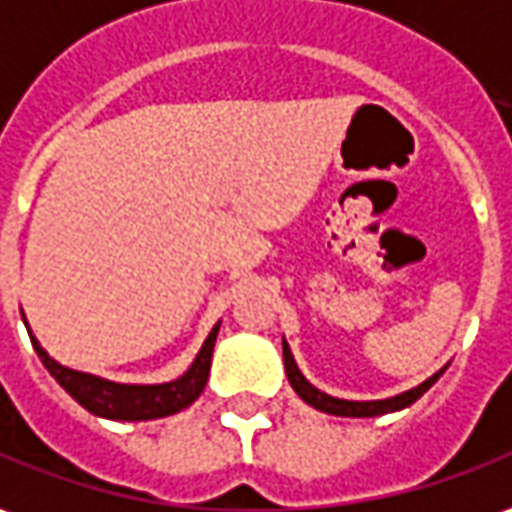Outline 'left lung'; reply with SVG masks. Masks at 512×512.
<instances>
[{
    "label": "left lung",
    "mask_w": 512,
    "mask_h": 512,
    "mask_svg": "<svg viewBox=\"0 0 512 512\" xmlns=\"http://www.w3.org/2000/svg\"><path fill=\"white\" fill-rule=\"evenodd\" d=\"M284 370H287V379H290L292 390H295L309 407H315V410L320 412H329V415H343V418H376V415L404 410V407L415 404V401L424 396L426 390L443 376V370H438L435 376H429V379L418 384V387H412L407 393H398V396L393 398H382V401H345V398L329 396V393L317 390L312 382H306V376H303L301 370H298V365H295V357H292L287 340H284Z\"/></svg>",
    "instance_id": "left-lung-1"
}]
</instances>
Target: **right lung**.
I'll use <instances>...</instances> for the list:
<instances>
[{"mask_svg": "<svg viewBox=\"0 0 512 512\" xmlns=\"http://www.w3.org/2000/svg\"><path fill=\"white\" fill-rule=\"evenodd\" d=\"M24 326H27V320H24ZM217 331H220V323L206 337V343H203L200 354L192 362V368L186 370L181 379L164 384L108 382V379H100V376H91V373L72 370L61 365V362H55L41 348V343L35 340L33 331H30V340H33L35 354L41 357L44 368L55 376V382L61 384L63 390L80 407H86L91 415L111 418V421H153V418H167V415L186 410L203 393V387L209 382L211 351H214V343H217Z\"/></svg>", "mask_w": 512, "mask_h": 512, "instance_id": "obj_1", "label": "right lung"}]
</instances>
